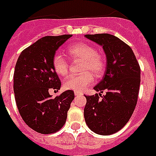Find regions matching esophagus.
Instances as JSON below:
<instances>
[{"label": "esophagus", "instance_id": "34e87169", "mask_svg": "<svg viewBox=\"0 0 156 156\" xmlns=\"http://www.w3.org/2000/svg\"><path fill=\"white\" fill-rule=\"evenodd\" d=\"M81 92H78V91H75V96H76V97H77V96H80V95H81Z\"/></svg>", "mask_w": 156, "mask_h": 156}]
</instances>
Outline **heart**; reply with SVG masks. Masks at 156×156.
<instances>
[{
    "label": "heart",
    "mask_w": 156,
    "mask_h": 156,
    "mask_svg": "<svg viewBox=\"0 0 156 156\" xmlns=\"http://www.w3.org/2000/svg\"><path fill=\"white\" fill-rule=\"evenodd\" d=\"M68 55L73 58L82 60V71L79 76H69L64 81V87L67 90L78 92L83 91L93 83V76L99 77L104 72L106 61L102 55L98 54L96 48L85 43L76 44L67 48ZM53 68L58 76H65L68 74L69 64L60 55H55L52 61ZM90 72L92 73H90Z\"/></svg>",
    "instance_id": "obj_1"
}]
</instances>
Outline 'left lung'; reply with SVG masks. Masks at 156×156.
I'll return each instance as SVG.
<instances>
[{"label":"left lung","instance_id":"obj_1","mask_svg":"<svg viewBox=\"0 0 156 156\" xmlns=\"http://www.w3.org/2000/svg\"><path fill=\"white\" fill-rule=\"evenodd\" d=\"M85 37L102 46L107 66L102 80L94 87L100 93L85 96L84 117L94 133L110 135L125 126L136 107L140 65L132 48L119 37L108 34H87ZM103 91L106 94L101 96Z\"/></svg>","mask_w":156,"mask_h":156}]
</instances>
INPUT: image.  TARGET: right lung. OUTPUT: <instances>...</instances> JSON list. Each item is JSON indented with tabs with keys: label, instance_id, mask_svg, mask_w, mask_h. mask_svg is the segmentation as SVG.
<instances>
[{
	"label": "right lung",
	"instance_id": "1",
	"mask_svg": "<svg viewBox=\"0 0 156 156\" xmlns=\"http://www.w3.org/2000/svg\"><path fill=\"white\" fill-rule=\"evenodd\" d=\"M71 34L46 36L25 48L17 58L13 76L15 100L23 120L37 133L58 131L66 123L67 112L75 98L68 90L52 98L51 89L59 90L61 82L52 61L58 47Z\"/></svg>",
	"mask_w": 156,
	"mask_h": 156
}]
</instances>
